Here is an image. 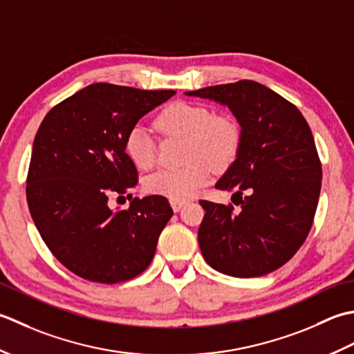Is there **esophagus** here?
Segmentation results:
<instances>
[{
  "instance_id": "1",
  "label": "esophagus",
  "mask_w": 354,
  "mask_h": 354,
  "mask_svg": "<svg viewBox=\"0 0 354 354\" xmlns=\"http://www.w3.org/2000/svg\"><path fill=\"white\" fill-rule=\"evenodd\" d=\"M183 205H185V201H177V200H171V207H172V211L174 212H178L180 209L183 207Z\"/></svg>"
}]
</instances>
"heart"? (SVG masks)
<instances>
[{
    "label": "heart",
    "mask_w": 354,
    "mask_h": 354,
    "mask_svg": "<svg viewBox=\"0 0 354 354\" xmlns=\"http://www.w3.org/2000/svg\"><path fill=\"white\" fill-rule=\"evenodd\" d=\"M156 127L165 134L185 137V158L180 169H158L143 180L151 196L185 201L200 191L211 177L212 164L223 168L235 157L240 145V129L232 120L214 116L207 108L174 102L158 113ZM125 151L137 168L149 169L156 163V147L145 128L134 127L127 134Z\"/></svg>",
    "instance_id": "obj_1"
}]
</instances>
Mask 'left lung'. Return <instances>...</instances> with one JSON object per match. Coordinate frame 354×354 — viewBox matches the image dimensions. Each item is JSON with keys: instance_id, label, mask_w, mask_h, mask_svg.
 <instances>
[{"instance_id": "1", "label": "left lung", "mask_w": 354, "mask_h": 354, "mask_svg": "<svg viewBox=\"0 0 354 354\" xmlns=\"http://www.w3.org/2000/svg\"><path fill=\"white\" fill-rule=\"evenodd\" d=\"M185 95L226 106L241 128L235 160L215 183L234 191L240 212L200 200L203 258L235 278L279 269L306 241L319 200L322 169L308 124L293 104L254 81Z\"/></svg>"}]
</instances>
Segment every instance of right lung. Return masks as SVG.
Returning a JSON list of instances; mask_svg holds the SVG:
<instances>
[{"label":"right lung","mask_w":354,"mask_h":354,"mask_svg":"<svg viewBox=\"0 0 354 354\" xmlns=\"http://www.w3.org/2000/svg\"><path fill=\"white\" fill-rule=\"evenodd\" d=\"M176 95L91 84L47 113L36 133L27 203L41 238L68 270L114 284L145 270L172 217L160 196L134 197L128 209L108 198L137 185L127 134L147 113Z\"/></svg>","instance_id":"right-lung-1"}]
</instances>
